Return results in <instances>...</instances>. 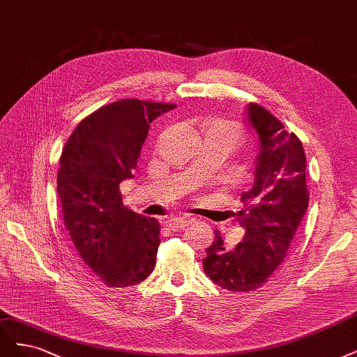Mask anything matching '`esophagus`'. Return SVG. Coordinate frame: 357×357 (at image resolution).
I'll list each match as a JSON object with an SVG mask.
<instances>
[{"instance_id":"1","label":"esophagus","mask_w":357,"mask_h":357,"mask_svg":"<svg viewBox=\"0 0 357 357\" xmlns=\"http://www.w3.org/2000/svg\"><path fill=\"white\" fill-rule=\"evenodd\" d=\"M189 225V221H186V220H183V218H180V217H173V218H168L167 221H165V226L168 227V229H171V230H181V229H184Z\"/></svg>"}]
</instances>
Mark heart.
<instances>
[{"label": "heart", "mask_w": 357, "mask_h": 357, "mask_svg": "<svg viewBox=\"0 0 357 357\" xmlns=\"http://www.w3.org/2000/svg\"><path fill=\"white\" fill-rule=\"evenodd\" d=\"M225 122H221V121H213V122H210V124H208V127H217V126H223ZM225 126H227V124H225ZM229 127H231V126H229ZM233 128V131H235V134H236V137H238V140H239V132H238V130L235 128V127H231Z\"/></svg>", "instance_id": "heart-1"}]
</instances>
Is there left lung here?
<instances>
[{
  "mask_svg": "<svg viewBox=\"0 0 357 357\" xmlns=\"http://www.w3.org/2000/svg\"><path fill=\"white\" fill-rule=\"evenodd\" d=\"M251 126L258 134L254 186L241 195L236 220L245 229L243 241L227 250L220 231L206 248L204 272L214 284L231 292L263 287L284 263L292 239L309 206L305 153L301 140L263 106H248Z\"/></svg>",
  "mask_w": 357,
  "mask_h": 357,
  "instance_id": "1",
  "label": "left lung"
}]
</instances>
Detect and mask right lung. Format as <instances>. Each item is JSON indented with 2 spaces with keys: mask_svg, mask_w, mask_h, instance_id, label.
I'll return each mask as SVG.
<instances>
[{
  "mask_svg": "<svg viewBox=\"0 0 357 357\" xmlns=\"http://www.w3.org/2000/svg\"><path fill=\"white\" fill-rule=\"evenodd\" d=\"M176 107L122 99L85 116L60 155L57 192L63 223L81 260L109 288L140 284L156 263L161 226L122 205L151 122Z\"/></svg>",
  "mask_w": 357,
  "mask_h": 357,
  "instance_id": "add662e5",
  "label": "right lung"
}]
</instances>
